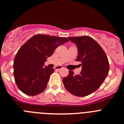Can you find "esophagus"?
<instances>
[{"label":"esophagus","instance_id":"obj_1","mask_svg":"<svg viewBox=\"0 0 124 124\" xmlns=\"http://www.w3.org/2000/svg\"><path fill=\"white\" fill-rule=\"evenodd\" d=\"M62 68H63V67H62V66H56V67H54V69H55L56 70H60Z\"/></svg>","mask_w":124,"mask_h":124}]
</instances>
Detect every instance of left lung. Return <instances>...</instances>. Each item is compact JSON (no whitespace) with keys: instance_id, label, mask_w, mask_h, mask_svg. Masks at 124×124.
Listing matches in <instances>:
<instances>
[{"instance_id":"1","label":"left lung","mask_w":124,"mask_h":124,"mask_svg":"<svg viewBox=\"0 0 124 124\" xmlns=\"http://www.w3.org/2000/svg\"><path fill=\"white\" fill-rule=\"evenodd\" d=\"M69 39L77 46L76 61L81 62L82 71L78 75L70 71L68 75L63 78V83L71 94L84 97L96 91L106 79L109 71V60L102 47L91 37L81 36Z\"/></svg>"}]
</instances>
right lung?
I'll list each match as a JSON object with an SVG mask.
<instances>
[{
    "label": "right lung",
    "instance_id": "right-lung-1",
    "mask_svg": "<svg viewBox=\"0 0 124 124\" xmlns=\"http://www.w3.org/2000/svg\"><path fill=\"white\" fill-rule=\"evenodd\" d=\"M66 37L37 34L18 50L14 61V75L20 90L36 96L46 89L54 68L43 66L57 47L68 41Z\"/></svg>",
    "mask_w": 124,
    "mask_h": 124
}]
</instances>
